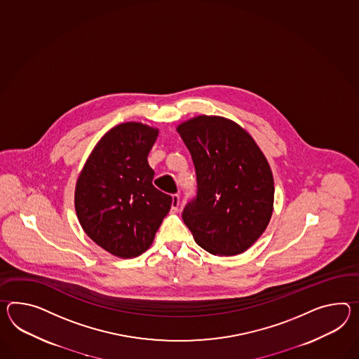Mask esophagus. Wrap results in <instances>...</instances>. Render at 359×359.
<instances>
[{
	"instance_id": "1",
	"label": "esophagus",
	"mask_w": 359,
	"mask_h": 359,
	"mask_svg": "<svg viewBox=\"0 0 359 359\" xmlns=\"http://www.w3.org/2000/svg\"><path fill=\"white\" fill-rule=\"evenodd\" d=\"M179 203H180V196L175 193V194H172V202H171V210L175 212L177 210V208H179Z\"/></svg>"
}]
</instances>
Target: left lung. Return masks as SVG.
<instances>
[{"label": "left lung", "mask_w": 359, "mask_h": 359, "mask_svg": "<svg viewBox=\"0 0 359 359\" xmlns=\"http://www.w3.org/2000/svg\"><path fill=\"white\" fill-rule=\"evenodd\" d=\"M177 132L197 180L182 212L185 226L209 253H243L271 218L275 189L267 159L248 132L220 116L193 118Z\"/></svg>", "instance_id": "1"}]
</instances>
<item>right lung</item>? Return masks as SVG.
I'll use <instances>...</instances> for the list:
<instances>
[{"label": "right lung", "mask_w": 359, "mask_h": 359, "mask_svg": "<svg viewBox=\"0 0 359 359\" xmlns=\"http://www.w3.org/2000/svg\"><path fill=\"white\" fill-rule=\"evenodd\" d=\"M158 130L123 123L98 141L75 191L80 224L109 253L132 258L144 253L171 208L172 197L153 185L149 151Z\"/></svg>", "instance_id": "1"}]
</instances>
